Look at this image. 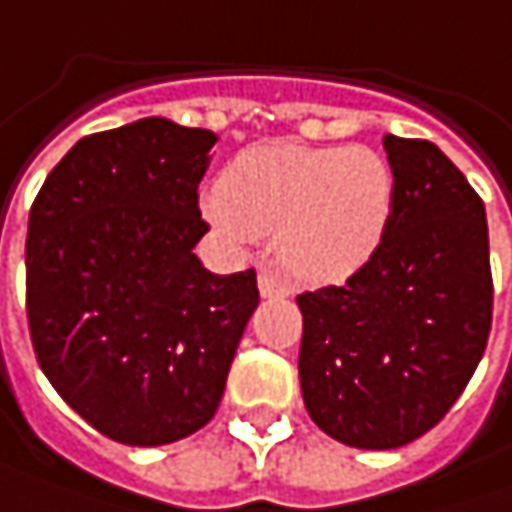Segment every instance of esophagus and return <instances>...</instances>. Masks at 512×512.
I'll use <instances>...</instances> for the list:
<instances>
[{
    "instance_id": "esophagus-1",
    "label": "esophagus",
    "mask_w": 512,
    "mask_h": 512,
    "mask_svg": "<svg viewBox=\"0 0 512 512\" xmlns=\"http://www.w3.org/2000/svg\"><path fill=\"white\" fill-rule=\"evenodd\" d=\"M259 291H262V297H285V294H291V285L271 271H262L259 274Z\"/></svg>"
}]
</instances>
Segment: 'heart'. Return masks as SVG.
I'll use <instances>...</instances> for the list:
<instances>
[{
  "label": "heart",
  "mask_w": 512,
  "mask_h": 512,
  "mask_svg": "<svg viewBox=\"0 0 512 512\" xmlns=\"http://www.w3.org/2000/svg\"><path fill=\"white\" fill-rule=\"evenodd\" d=\"M206 221L238 247L276 233L279 256L306 279H338L382 244L393 209L390 165L370 148L265 142L203 192Z\"/></svg>",
  "instance_id": "b5f03b06"
}]
</instances>
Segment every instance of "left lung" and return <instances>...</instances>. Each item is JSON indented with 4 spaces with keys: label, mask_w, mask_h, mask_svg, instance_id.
I'll list each match as a JSON object with an SVG mask.
<instances>
[{
    "label": "left lung",
    "mask_w": 512,
    "mask_h": 512,
    "mask_svg": "<svg viewBox=\"0 0 512 512\" xmlns=\"http://www.w3.org/2000/svg\"><path fill=\"white\" fill-rule=\"evenodd\" d=\"M390 224L341 285L303 291L300 387L320 431L399 449L431 431L469 384L493 326L487 212L434 142L384 136Z\"/></svg>",
    "instance_id": "left-lung-1"
}]
</instances>
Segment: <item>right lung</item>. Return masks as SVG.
<instances>
[{"instance_id":"add662e5","label":"right lung","mask_w":512,"mask_h":512,"mask_svg":"<svg viewBox=\"0 0 512 512\" xmlns=\"http://www.w3.org/2000/svg\"><path fill=\"white\" fill-rule=\"evenodd\" d=\"M215 133L139 119L78 139L28 215L25 311L37 361L104 437L165 446L215 417L256 271L209 274L198 183Z\"/></svg>"}]
</instances>
